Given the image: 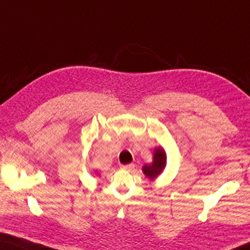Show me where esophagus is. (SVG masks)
I'll return each mask as SVG.
<instances>
[{
  "label": "esophagus",
  "mask_w": 250,
  "mask_h": 250,
  "mask_svg": "<svg viewBox=\"0 0 250 250\" xmlns=\"http://www.w3.org/2000/svg\"><path fill=\"white\" fill-rule=\"evenodd\" d=\"M122 170H126V171H132L134 168V164L130 163V164H125V166H121L120 167Z\"/></svg>",
  "instance_id": "1"
}]
</instances>
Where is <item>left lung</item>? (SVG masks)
Returning a JSON list of instances; mask_svg holds the SVG:
<instances>
[{"label":"left lung","instance_id":"left-lung-1","mask_svg":"<svg viewBox=\"0 0 250 250\" xmlns=\"http://www.w3.org/2000/svg\"><path fill=\"white\" fill-rule=\"evenodd\" d=\"M167 163V156L164 153V150L162 147H159L154 152L153 156V163L151 166H145L143 167V173L150 179H154L158 176L161 172L163 171V168L166 167Z\"/></svg>","mask_w":250,"mask_h":250}]
</instances>
